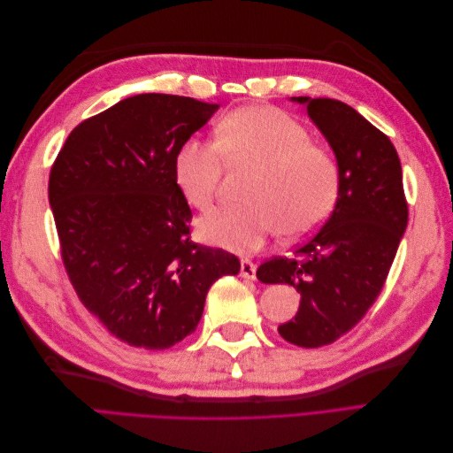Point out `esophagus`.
<instances>
[{"mask_svg":"<svg viewBox=\"0 0 453 453\" xmlns=\"http://www.w3.org/2000/svg\"><path fill=\"white\" fill-rule=\"evenodd\" d=\"M240 273H242V278H245V280H255L257 278V265L250 258H242Z\"/></svg>","mask_w":453,"mask_h":453,"instance_id":"34e87169","label":"esophagus"}]
</instances>
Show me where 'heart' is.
<instances>
[{"label":"heart","mask_w":453,"mask_h":453,"mask_svg":"<svg viewBox=\"0 0 453 453\" xmlns=\"http://www.w3.org/2000/svg\"><path fill=\"white\" fill-rule=\"evenodd\" d=\"M228 166H258L250 205H230L200 219L198 234L219 248L250 253L283 232L300 238L331 215L340 187L336 158L291 115L245 105L219 120L215 142L190 135L173 158V180L188 203L208 210Z\"/></svg>","instance_id":"1"}]
</instances>
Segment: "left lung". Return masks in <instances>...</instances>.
Instances as JSON below:
<instances>
[{
	"mask_svg": "<svg viewBox=\"0 0 453 453\" xmlns=\"http://www.w3.org/2000/svg\"><path fill=\"white\" fill-rule=\"evenodd\" d=\"M308 115L331 143L340 170L336 205L291 257L257 270L265 283H289L303 296L278 326L295 346L319 348L349 333L376 303L408 225L401 160L381 130L334 98H308Z\"/></svg>",
	"mask_w": 453,
	"mask_h": 453,
	"instance_id": "obj_1",
	"label": "left lung"
}]
</instances>
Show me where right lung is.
<instances>
[{
	"label": "right lung",
	"instance_id": "1",
	"mask_svg": "<svg viewBox=\"0 0 453 453\" xmlns=\"http://www.w3.org/2000/svg\"><path fill=\"white\" fill-rule=\"evenodd\" d=\"M217 104L138 94L77 125L49 175L62 263L85 308L134 348L166 349L196 328L215 280L240 260L190 240L173 158Z\"/></svg>",
	"mask_w": 453,
	"mask_h": 453
}]
</instances>
